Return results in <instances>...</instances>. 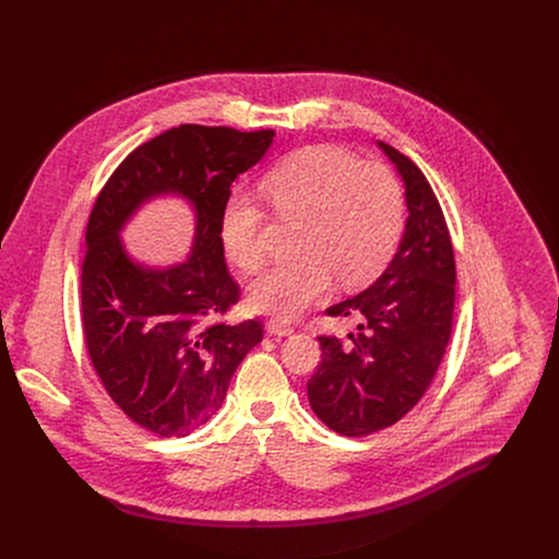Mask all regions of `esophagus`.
<instances>
[{
	"label": "esophagus",
	"mask_w": 559,
	"mask_h": 559,
	"mask_svg": "<svg viewBox=\"0 0 559 559\" xmlns=\"http://www.w3.org/2000/svg\"><path fill=\"white\" fill-rule=\"evenodd\" d=\"M267 332L274 336H289L294 334V328L287 325L285 321H278V318H272V321H267Z\"/></svg>",
	"instance_id": "esophagus-1"
}]
</instances>
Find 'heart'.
Wrapping results in <instances>:
<instances>
[{"mask_svg":"<svg viewBox=\"0 0 559 559\" xmlns=\"http://www.w3.org/2000/svg\"><path fill=\"white\" fill-rule=\"evenodd\" d=\"M263 194L281 221H300L289 263L250 287L259 311L298 316L338 278L343 287L371 283L391 261L405 229V192L384 166L362 164L336 145H309L285 156L263 179ZM225 257L246 274L267 259L265 212L246 192L221 214Z\"/></svg>","mask_w":559,"mask_h":559,"instance_id":"heart-1","label":"heart"}]
</instances>
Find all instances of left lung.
Returning <instances> with one entry per match:
<instances>
[{"mask_svg":"<svg viewBox=\"0 0 559 559\" xmlns=\"http://www.w3.org/2000/svg\"><path fill=\"white\" fill-rule=\"evenodd\" d=\"M378 145L405 181V236L371 287L328 309L360 325L349 343L318 336L321 365L307 382L313 414L349 438L386 429L420 403L449 345L455 302V259L442 207L409 156Z\"/></svg>","mask_w":559,"mask_h":559,"instance_id":"1","label":"left lung"}]
</instances>
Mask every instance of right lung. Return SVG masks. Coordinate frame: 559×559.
Returning <instances> with one entry per match:
<instances>
[{
	"mask_svg": "<svg viewBox=\"0 0 559 559\" xmlns=\"http://www.w3.org/2000/svg\"><path fill=\"white\" fill-rule=\"evenodd\" d=\"M274 130L183 123L132 150L99 192L82 265V323L91 362L115 405L139 427L183 438L223 405L263 325L212 321L238 302L225 267L221 214L229 186L259 164ZM177 193L198 216L191 259L166 271L124 252L120 229L150 198Z\"/></svg>",
	"mask_w": 559,
	"mask_h": 559,
	"instance_id": "obj_1",
	"label": "right lung"
}]
</instances>
